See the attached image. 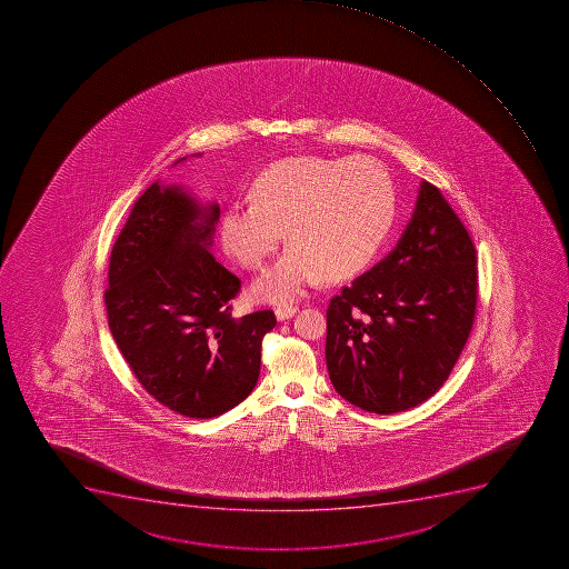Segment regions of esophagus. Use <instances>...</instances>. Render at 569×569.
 Here are the masks:
<instances>
[{"label": "esophagus", "instance_id": "1", "mask_svg": "<svg viewBox=\"0 0 569 569\" xmlns=\"http://www.w3.org/2000/svg\"><path fill=\"white\" fill-rule=\"evenodd\" d=\"M297 313V308L293 307H279L276 310L277 321H288V319H292Z\"/></svg>", "mask_w": 569, "mask_h": 569}]
</instances>
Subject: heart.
<instances>
[{
  "mask_svg": "<svg viewBox=\"0 0 569 569\" xmlns=\"http://www.w3.org/2000/svg\"><path fill=\"white\" fill-rule=\"evenodd\" d=\"M252 204H232L221 216L222 248L258 270L288 242L281 258L252 284L256 301L293 302L321 279H341L368 267L390 233L397 192L376 159L296 156L253 179Z\"/></svg>",
  "mask_w": 569,
  "mask_h": 569,
  "instance_id": "b5f03b06",
  "label": "heart"
}]
</instances>
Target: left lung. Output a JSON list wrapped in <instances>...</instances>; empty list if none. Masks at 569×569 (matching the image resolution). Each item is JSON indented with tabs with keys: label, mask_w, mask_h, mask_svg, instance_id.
Segmentation results:
<instances>
[{
	"label": "left lung",
	"mask_w": 569,
	"mask_h": 569,
	"mask_svg": "<svg viewBox=\"0 0 569 569\" xmlns=\"http://www.w3.org/2000/svg\"><path fill=\"white\" fill-rule=\"evenodd\" d=\"M475 308L473 241L439 188L422 181L396 248L330 301L331 385L370 413L410 410L450 377Z\"/></svg>",
	"instance_id": "obj_1"
}]
</instances>
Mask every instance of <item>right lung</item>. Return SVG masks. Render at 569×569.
I'll list each match as a JSON object with an SVG mask.
<instances>
[{
	"instance_id": "obj_1",
	"label": "right lung",
	"mask_w": 569,
	"mask_h": 569,
	"mask_svg": "<svg viewBox=\"0 0 569 569\" xmlns=\"http://www.w3.org/2000/svg\"><path fill=\"white\" fill-rule=\"evenodd\" d=\"M218 219V203L158 179L114 242L104 292L110 331L133 376L192 419L221 416L252 393L262 337L277 322L272 310L232 316L241 281L210 252Z\"/></svg>"
}]
</instances>
